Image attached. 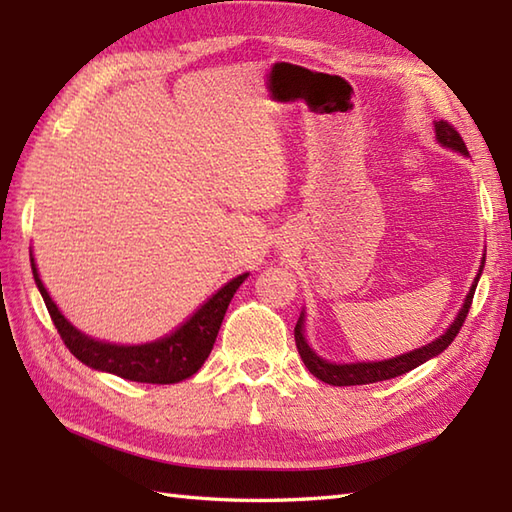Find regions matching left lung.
I'll return each instance as SVG.
<instances>
[{"mask_svg": "<svg viewBox=\"0 0 512 512\" xmlns=\"http://www.w3.org/2000/svg\"><path fill=\"white\" fill-rule=\"evenodd\" d=\"M436 136L444 147L460 151V154H469V149H466L462 136L458 134V129H455L449 121H438L436 123ZM482 266H484V259H482ZM482 275V268L480 273H477L475 281H473V288L469 290V295H466L464 306L458 314V319L453 321L451 328L444 332L440 339H436L429 345L420 347V350H413L409 354H402L396 358H389V361H380V363H354V365H334L323 361L317 354L310 350V345L303 339V314L297 321V328H295V343H297V350L301 354V361L306 363V367L310 369V374L317 376L319 380L328 385H336V387H345V385H369V383H380V380H389V378H396L411 372L413 367L422 365L424 361H429V358L438 356L440 352L447 350V347L453 343L455 336L462 330V325L466 321V314L471 310V303H473V295H475V288H477V281H480Z\"/></svg>", "mask_w": 512, "mask_h": 512, "instance_id": "left-lung-1", "label": "left lung"}]
</instances>
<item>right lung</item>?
Masks as SVG:
<instances>
[{"label":"right lung","mask_w":512,"mask_h":512,"mask_svg":"<svg viewBox=\"0 0 512 512\" xmlns=\"http://www.w3.org/2000/svg\"><path fill=\"white\" fill-rule=\"evenodd\" d=\"M30 266L32 275H35V284L41 292L43 301H46L54 328L61 334L65 347H68L81 363L94 369H101V372H110L127 380H136V383L156 385L180 383V380L198 372L213 350V343L217 339V332H220L228 303H231L235 290L242 286V281L248 277L239 275L233 281H228L222 290H217L215 295L171 336H165V339H160L156 343L127 347L94 341L90 336L74 330L72 325L65 321L59 308L52 303L46 288H43L35 259L32 257Z\"/></svg>","instance_id":"right-lung-1"}]
</instances>
